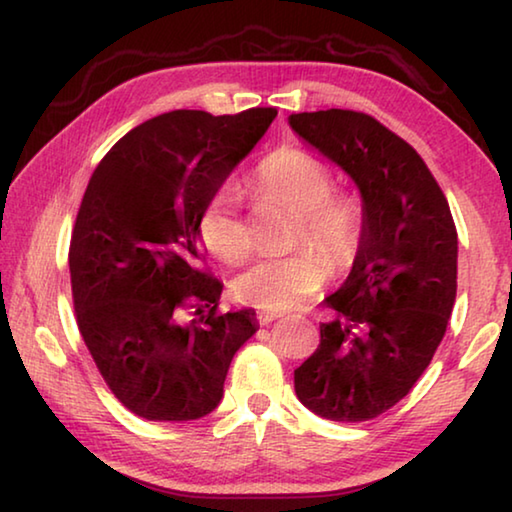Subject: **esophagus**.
I'll list each match as a JSON object with an SVG mask.
<instances>
[{
	"label": "esophagus",
	"mask_w": 512,
	"mask_h": 512,
	"mask_svg": "<svg viewBox=\"0 0 512 512\" xmlns=\"http://www.w3.org/2000/svg\"><path fill=\"white\" fill-rule=\"evenodd\" d=\"M256 317H258V322H261V324H270V322L276 320V317H281V313H276V311H258Z\"/></svg>",
	"instance_id": "esophagus-1"
}]
</instances>
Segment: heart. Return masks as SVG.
I'll list each match as a JSON object with an SVG mask.
<instances>
[{"mask_svg":"<svg viewBox=\"0 0 512 512\" xmlns=\"http://www.w3.org/2000/svg\"><path fill=\"white\" fill-rule=\"evenodd\" d=\"M251 190L299 213L286 256H261L233 279L236 299L263 311L304 306L331 279V264L345 267L356 256L365 231V206L356 192L335 188L331 165L301 147H279L251 177ZM242 190L222 183L199 215V238L224 263H240L254 247V233L242 213ZM324 250L326 259L316 249Z\"/></svg>","mask_w":512,"mask_h":512,"instance_id":"obj_1","label":"heart"}]
</instances>
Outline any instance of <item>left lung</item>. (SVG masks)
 Masks as SVG:
<instances>
[{
  "mask_svg": "<svg viewBox=\"0 0 512 512\" xmlns=\"http://www.w3.org/2000/svg\"><path fill=\"white\" fill-rule=\"evenodd\" d=\"M290 127L356 181L365 206L354 267L324 299L333 320L295 370V392L324 420L367 422L408 395L447 331L456 224L424 158L376 117L329 108L292 113Z\"/></svg>",
  "mask_w": 512,
  "mask_h": 512,
  "instance_id": "obj_1",
  "label": "left lung"
}]
</instances>
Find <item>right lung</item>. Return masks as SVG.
<instances>
[{
    "instance_id": "1",
    "label": "right lung",
    "mask_w": 512,
    "mask_h": 512,
    "mask_svg": "<svg viewBox=\"0 0 512 512\" xmlns=\"http://www.w3.org/2000/svg\"><path fill=\"white\" fill-rule=\"evenodd\" d=\"M274 117L261 106L156 115L92 172L70 238L74 315L102 379L138 417L211 413L233 354L256 333L254 311L217 308L222 283L204 267L197 233L208 197Z\"/></svg>"
}]
</instances>
